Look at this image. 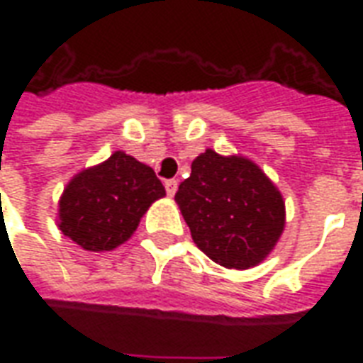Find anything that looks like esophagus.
I'll return each mask as SVG.
<instances>
[{
  "label": "esophagus",
  "mask_w": 363,
  "mask_h": 363,
  "mask_svg": "<svg viewBox=\"0 0 363 363\" xmlns=\"http://www.w3.org/2000/svg\"><path fill=\"white\" fill-rule=\"evenodd\" d=\"M177 186H179V182L174 181V179H169L165 181V190L169 196H174V192H177Z\"/></svg>",
  "instance_id": "34e87169"
}]
</instances>
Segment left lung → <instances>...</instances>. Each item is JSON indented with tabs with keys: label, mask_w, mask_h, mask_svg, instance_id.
I'll use <instances>...</instances> for the list:
<instances>
[{
	"label": "left lung",
	"mask_w": 363,
	"mask_h": 363,
	"mask_svg": "<svg viewBox=\"0 0 363 363\" xmlns=\"http://www.w3.org/2000/svg\"><path fill=\"white\" fill-rule=\"evenodd\" d=\"M174 200L198 249L225 268L260 264L286 225L278 186L243 155L200 153Z\"/></svg>",
	"instance_id": "8db88e82"
}]
</instances>
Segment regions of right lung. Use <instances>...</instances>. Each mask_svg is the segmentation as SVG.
<instances>
[{"label": "right lung", "instance_id": "obj_1", "mask_svg": "<svg viewBox=\"0 0 363 363\" xmlns=\"http://www.w3.org/2000/svg\"><path fill=\"white\" fill-rule=\"evenodd\" d=\"M163 196L151 167L114 151L67 182L58 202V228L85 251H112L134 235L143 213Z\"/></svg>", "mask_w": 363, "mask_h": 363}]
</instances>
